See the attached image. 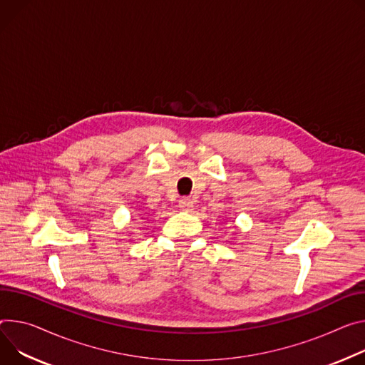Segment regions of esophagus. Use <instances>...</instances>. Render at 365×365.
Returning <instances> with one entry per match:
<instances>
[{"label":"esophagus","instance_id":"obj_1","mask_svg":"<svg viewBox=\"0 0 365 365\" xmlns=\"http://www.w3.org/2000/svg\"><path fill=\"white\" fill-rule=\"evenodd\" d=\"M192 207H193V202L190 197H182V200L179 201V208L183 211H189Z\"/></svg>","mask_w":365,"mask_h":365}]
</instances>
